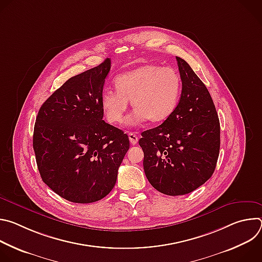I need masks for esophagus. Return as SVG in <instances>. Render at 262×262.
<instances>
[{"mask_svg":"<svg viewBox=\"0 0 262 262\" xmlns=\"http://www.w3.org/2000/svg\"><path fill=\"white\" fill-rule=\"evenodd\" d=\"M128 138H129V141H130V143H132L133 145H136V144L138 143L139 138L137 137V135H136V134H134V133H129V134H128Z\"/></svg>","mask_w":262,"mask_h":262,"instance_id":"34e87169","label":"esophagus"}]
</instances>
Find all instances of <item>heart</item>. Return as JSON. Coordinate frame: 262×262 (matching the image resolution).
<instances>
[{
  "instance_id": "heart-1",
  "label": "heart",
  "mask_w": 262,
  "mask_h": 262,
  "mask_svg": "<svg viewBox=\"0 0 262 262\" xmlns=\"http://www.w3.org/2000/svg\"><path fill=\"white\" fill-rule=\"evenodd\" d=\"M117 91L105 90L100 105L107 122H123L128 101L135 108L128 125L149 120L157 124L167 120L175 111L181 94V77L177 70L158 64H145L115 79Z\"/></svg>"
}]
</instances>
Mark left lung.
Wrapping results in <instances>:
<instances>
[{
    "label": "left lung",
    "instance_id": "obj_1",
    "mask_svg": "<svg viewBox=\"0 0 262 262\" xmlns=\"http://www.w3.org/2000/svg\"><path fill=\"white\" fill-rule=\"evenodd\" d=\"M182 82L179 102L161 125L142 133L145 175L159 192L189 194L213 174L220 152V121L212 98L183 59L176 57Z\"/></svg>",
    "mask_w": 262,
    "mask_h": 262
}]
</instances>
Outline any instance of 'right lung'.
<instances>
[{
	"label": "right lung",
	"mask_w": 262,
	"mask_h": 262,
	"mask_svg": "<svg viewBox=\"0 0 262 262\" xmlns=\"http://www.w3.org/2000/svg\"><path fill=\"white\" fill-rule=\"evenodd\" d=\"M110 69L107 58L70 78L43 102L36 118L33 148L40 176L70 202L104 198L129 148L127 135L102 120L100 98Z\"/></svg>",
	"instance_id": "add662e5"
}]
</instances>
